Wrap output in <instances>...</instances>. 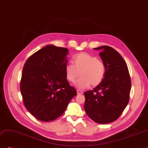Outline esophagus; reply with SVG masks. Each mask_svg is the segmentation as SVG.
<instances>
[{"label":"esophagus","instance_id":"1","mask_svg":"<svg viewBox=\"0 0 148 148\" xmlns=\"http://www.w3.org/2000/svg\"><path fill=\"white\" fill-rule=\"evenodd\" d=\"M77 94H78V95H82V94L83 93V92H82V91H80V90H78H78L77 91Z\"/></svg>","mask_w":148,"mask_h":148}]
</instances>
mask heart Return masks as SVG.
Here are the masks:
<instances>
[{"mask_svg":"<svg viewBox=\"0 0 148 148\" xmlns=\"http://www.w3.org/2000/svg\"><path fill=\"white\" fill-rule=\"evenodd\" d=\"M73 62L74 64H67L65 71L67 79L71 83L82 75L75 83L76 87L85 89L91 84L95 87L102 83L106 73V65L102 60L95 56L83 52L74 57Z\"/></svg>","mask_w":148,"mask_h":148,"instance_id":"b5f03b06","label":"heart"}]
</instances>
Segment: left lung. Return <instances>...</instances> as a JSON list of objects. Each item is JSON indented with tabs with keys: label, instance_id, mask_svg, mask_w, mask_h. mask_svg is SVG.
Masks as SVG:
<instances>
[{
	"label": "left lung",
	"instance_id": "left-lung-1",
	"mask_svg": "<svg viewBox=\"0 0 148 148\" xmlns=\"http://www.w3.org/2000/svg\"><path fill=\"white\" fill-rule=\"evenodd\" d=\"M99 56L106 67L105 77L93 90L86 91L84 109L88 117L101 124L114 122L123 112L130 99L131 79L126 62L112 47L104 46Z\"/></svg>",
	"mask_w": 148,
	"mask_h": 148
}]
</instances>
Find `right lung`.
I'll list each match as a JSON object with an SVG mask.
<instances>
[{"label": "right lung", "instance_id": "obj_1", "mask_svg": "<svg viewBox=\"0 0 148 148\" xmlns=\"http://www.w3.org/2000/svg\"><path fill=\"white\" fill-rule=\"evenodd\" d=\"M68 54V49L48 45L30 56L24 65L20 82L24 105L42 122L59 117L77 94L66 77Z\"/></svg>", "mask_w": 148, "mask_h": 148}]
</instances>
